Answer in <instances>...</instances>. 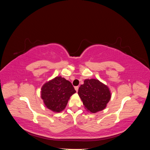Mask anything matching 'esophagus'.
Instances as JSON below:
<instances>
[{
	"instance_id": "esophagus-1",
	"label": "esophagus",
	"mask_w": 150,
	"mask_h": 150,
	"mask_svg": "<svg viewBox=\"0 0 150 150\" xmlns=\"http://www.w3.org/2000/svg\"><path fill=\"white\" fill-rule=\"evenodd\" d=\"M74 89L76 91V92H78V89H79V86H76V87H74Z\"/></svg>"
}]
</instances>
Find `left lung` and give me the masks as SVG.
Wrapping results in <instances>:
<instances>
[{"label": "left lung", "mask_w": 150, "mask_h": 150, "mask_svg": "<svg viewBox=\"0 0 150 150\" xmlns=\"http://www.w3.org/2000/svg\"><path fill=\"white\" fill-rule=\"evenodd\" d=\"M78 94L86 110L92 113L103 110L111 96L108 86L95 79H85L79 88Z\"/></svg>", "instance_id": "left-lung-1"}]
</instances>
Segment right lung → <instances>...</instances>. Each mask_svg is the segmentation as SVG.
Returning <instances> with one entry per match:
<instances>
[{
	"instance_id": "add662e5",
	"label": "right lung",
	"mask_w": 150,
	"mask_h": 150,
	"mask_svg": "<svg viewBox=\"0 0 150 150\" xmlns=\"http://www.w3.org/2000/svg\"><path fill=\"white\" fill-rule=\"evenodd\" d=\"M75 93L71 82L61 76H57L42 86L41 98L49 110L59 112L64 110L68 100Z\"/></svg>"
}]
</instances>
